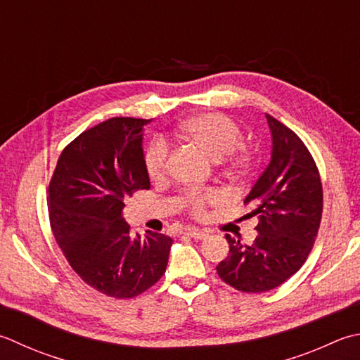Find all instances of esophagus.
I'll return each instance as SVG.
<instances>
[{
  "label": "esophagus",
  "mask_w": 360,
  "mask_h": 360,
  "mask_svg": "<svg viewBox=\"0 0 360 360\" xmlns=\"http://www.w3.org/2000/svg\"><path fill=\"white\" fill-rule=\"evenodd\" d=\"M186 234H187V236H190V237L196 238V240H202V238H206V237H207L206 232L201 231V229H198V228H193V226H188V228H186Z\"/></svg>",
  "instance_id": "1"
}]
</instances>
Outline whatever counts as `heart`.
<instances>
[{
  "mask_svg": "<svg viewBox=\"0 0 360 360\" xmlns=\"http://www.w3.org/2000/svg\"><path fill=\"white\" fill-rule=\"evenodd\" d=\"M172 136L201 150L215 160L226 162L228 172L237 176L248 174L255 165V154L243 145L242 131L232 120L218 112H202L188 117L176 126ZM170 164V148L162 139H154L146 146L143 165L148 178L154 182L164 181ZM223 201L217 190H186L178 202L193 217H204L210 204Z\"/></svg>",
  "mask_w": 360,
  "mask_h": 360,
  "instance_id": "1",
  "label": "heart"
}]
</instances>
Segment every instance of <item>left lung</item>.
I'll list each match as a JSON object with an SVG mask.
<instances>
[{
    "label": "left lung",
    "instance_id": "obj_1",
    "mask_svg": "<svg viewBox=\"0 0 360 360\" xmlns=\"http://www.w3.org/2000/svg\"><path fill=\"white\" fill-rule=\"evenodd\" d=\"M271 162L245 198L259 217L257 237L245 245L226 234L229 256L217 266L221 281L245 293L276 288L306 262L319 234L323 187L319 168L304 142L266 114Z\"/></svg>",
    "mask_w": 360,
    "mask_h": 360
}]
</instances>
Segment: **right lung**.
<instances>
[{
    "instance_id": "1",
    "label": "right lung",
    "mask_w": 360,
    "mask_h": 360,
    "mask_svg": "<svg viewBox=\"0 0 360 360\" xmlns=\"http://www.w3.org/2000/svg\"><path fill=\"white\" fill-rule=\"evenodd\" d=\"M151 120L114 117L79 134L58 159L49 181V224L84 283L105 297L146 292L165 273L172 237H131L124 201L150 188L142 131Z\"/></svg>"
}]
</instances>
